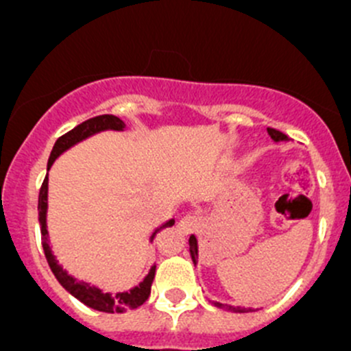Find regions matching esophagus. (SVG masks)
I'll return each mask as SVG.
<instances>
[{"instance_id": "obj_1", "label": "esophagus", "mask_w": 351, "mask_h": 351, "mask_svg": "<svg viewBox=\"0 0 351 351\" xmlns=\"http://www.w3.org/2000/svg\"><path fill=\"white\" fill-rule=\"evenodd\" d=\"M178 228H180V231L185 232V234L195 231V229L198 228V217L197 215H185V217L178 222Z\"/></svg>"}]
</instances>
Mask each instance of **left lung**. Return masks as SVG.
<instances>
[{"mask_svg":"<svg viewBox=\"0 0 351 351\" xmlns=\"http://www.w3.org/2000/svg\"><path fill=\"white\" fill-rule=\"evenodd\" d=\"M268 134H270V137L274 139V143H282V141H289V137L285 136V134H282L280 130H275V129H267ZM189 244H190V256H192L193 263L197 265V258H198V243H197V238L195 234L190 236L189 239ZM219 307H224V309L231 311V313H251V307H234V306H229V304H221L217 302Z\"/></svg>","mask_w":351,"mask_h":351,"instance_id":"8db88e82","label":"left lung"}]
</instances>
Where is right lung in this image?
Listing matches in <instances>:
<instances>
[{
    "label": "right lung",
    "instance_id": "right-lung-1",
    "mask_svg": "<svg viewBox=\"0 0 351 351\" xmlns=\"http://www.w3.org/2000/svg\"><path fill=\"white\" fill-rule=\"evenodd\" d=\"M125 129V123L115 115H100L95 117V119L86 120V122L80 123V125L74 127L73 130L64 134L62 137H59L56 141L54 147H52L51 158L47 162V171L51 169V166L54 165L56 159L59 158L64 151L69 147L76 146L81 141L88 139V137L95 136L98 132H104V130H123ZM47 192H49V175L45 176L44 183H42L40 193H38V222H40V231H42V246H44L45 258H47V263L51 267L52 274L56 275V278L59 280L67 292L71 295L76 297L77 300L84 304V306L91 307L95 311H101V313H125L129 309H136V307L143 306L151 295V285H153L154 275H156V265H153L149 270V274L144 277V280L139 285H136L134 289H130L129 292H117L115 295H112L110 292H104L98 287L90 285L88 282L77 280L73 275H69L61 265L56 260L54 253H52L51 246H49V231H47ZM175 224V219H169L165 224H161L159 228L154 229L153 234L149 236V241L153 243L154 236L158 234L161 229L171 228Z\"/></svg>",
    "mask_w": 351,
    "mask_h": 351
}]
</instances>
